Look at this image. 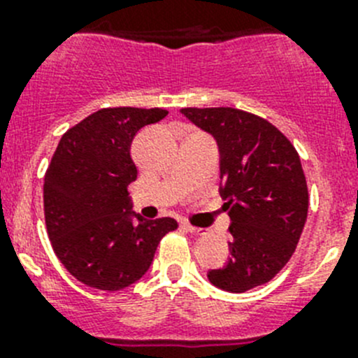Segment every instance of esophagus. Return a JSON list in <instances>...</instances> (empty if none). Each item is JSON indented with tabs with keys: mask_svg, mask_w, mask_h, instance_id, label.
<instances>
[{
	"mask_svg": "<svg viewBox=\"0 0 358 358\" xmlns=\"http://www.w3.org/2000/svg\"><path fill=\"white\" fill-rule=\"evenodd\" d=\"M182 227H185L188 233H192V235H204V233H206V229H202V227L197 226H189V224H182Z\"/></svg>",
	"mask_w": 358,
	"mask_h": 358,
	"instance_id": "obj_1",
	"label": "esophagus"
}]
</instances>
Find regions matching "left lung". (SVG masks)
Listing matches in <instances>:
<instances>
[{
    "label": "left lung",
    "instance_id": "left-lung-1",
    "mask_svg": "<svg viewBox=\"0 0 358 358\" xmlns=\"http://www.w3.org/2000/svg\"><path fill=\"white\" fill-rule=\"evenodd\" d=\"M182 115L213 134L220 150V197L229 211V260L208 273L227 292L273 280L296 251L308 213L299 154L283 132L235 107H185Z\"/></svg>",
    "mask_w": 358,
    "mask_h": 358
}]
</instances>
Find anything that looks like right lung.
Instances as JSON below:
<instances>
[{
    "instance_id": "right-lung-1",
    "label": "right lung",
    "mask_w": 358,
    "mask_h": 358,
    "mask_svg": "<svg viewBox=\"0 0 358 358\" xmlns=\"http://www.w3.org/2000/svg\"><path fill=\"white\" fill-rule=\"evenodd\" d=\"M169 110L106 107L64 132L44 176V220L57 258L71 276L98 290H122L150 267L161 238L177 229L131 211L129 185L136 132ZM136 216V219H132Z\"/></svg>"
}]
</instances>
